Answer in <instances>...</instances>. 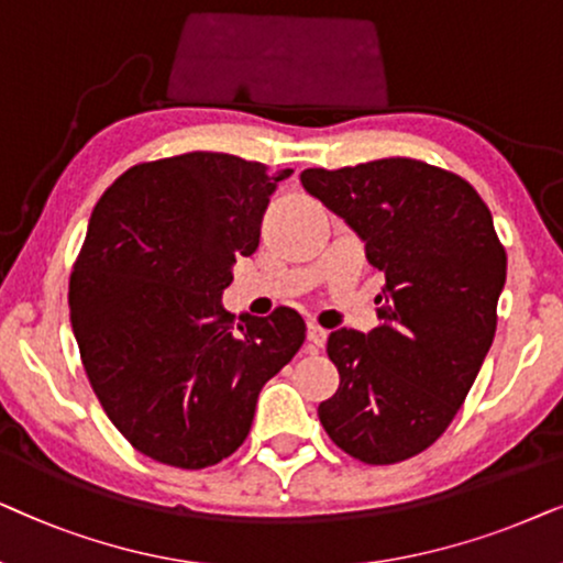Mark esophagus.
<instances>
[{"label":"esophagus","mask_w":563,"mask_h":563,"mask_svg":"<svg viewBox=\"0 0 563 563\" xmlns=\"http://www.w3.org/2000/svg\"><path fill=\"white\" fill-rule=\"evenodd\" d=\"M327 336H329L327 329H321L319 324H313V321H311L309 327H306V340H309V347H311V350H317V347H324Z\"/></svg>","instance_id":"esophagus-1"}]
</instances>
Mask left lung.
Segmentation results:
<instances>
[{"label": "left lung", "mask_w": 563, "mask_h": 563, "mask_svg": "<svg viewBox=\"0 0 563 563\" xmlns=\"http://www.w3.org/2000/svg\"><path fill=\"white\" fill-rule=\"evenodd\" d=\"M301 185L365 242L386 275L378 327L334 329L340 388L319 419L352 459L388 466L448 430L497 332L507 254L466 179L432 164L376 159L303 169Z\"/></svg>", "instance_id": "8db88e82"}]
</instances>
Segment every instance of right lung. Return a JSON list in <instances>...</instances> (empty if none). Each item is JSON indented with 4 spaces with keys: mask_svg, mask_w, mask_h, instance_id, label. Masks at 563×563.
<instances>
[{
    "mask_svg": "<svg viewBox=\"0 0 563 563\" xmlns=\"http://www.w3.org/2000/svg\"><path fill=\"white\" fill-rule=\"evenodd\" d=\"M290 172L190 152L136 164L95 206L69 280L71 329L104 415L148 459L175 468L229 459L262 386L306 340L286 306L234 324L221 303Z\"/></svg>",
    "mask_w": 563,
    "mask_h": 563,
    "instance_id": "add662e5",
    "label": "right lung"
}]
</instances>
